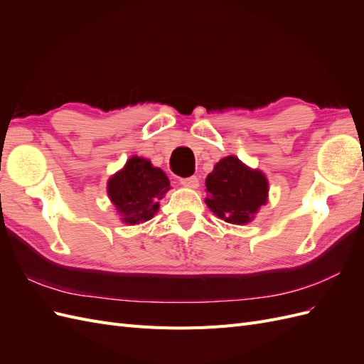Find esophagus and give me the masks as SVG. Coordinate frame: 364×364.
Wrapping results in <instances>:
<instances>
[{
    "mask_svg": "<svg viewBox=\"0 0 364 364\" xmlns=\"http://www.w3.org/2000/svg\"><path fill=\"white\" fill-rule=\"evenodd\" d=\"M181 185L186 186V188L196 190V188H199V178H197V176H191V178L181 179Z\"/></svg>",
    "mask_w": 364,
    "mask_h": 364,
    "instance_id": "obj_1",
    "label": "esophagus"
}]
</instances>
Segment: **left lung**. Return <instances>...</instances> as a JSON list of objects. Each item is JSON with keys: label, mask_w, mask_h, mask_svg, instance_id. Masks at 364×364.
<instances>
[{"label": "left lung", "mask_w": 364, "mask_h": 364, "mask_svg": "<svg viewBox=\"0 0 364 364\" xmlns=\"http://www.w3.org/2000/svg\"><path fill=\"white\" fill-rule=\"evenodd\" d=\"M206 206L230 225L250 223L267 203L269 181L261 170L250 168L237 156L220 159L206 176Z\"/></svg>", "instance_id": "obj_1"}]
</instances>
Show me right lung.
Returning a JSON list of instances; mask_svg holds the SVG:
<instances>
[{
    "label": "right lung",
    "mask_w": 364,
    "mask_h": 364,
    "mask_svg": "<svg viewBox=\"0 0 364 364\" xmlns=\"http://www.w3.org/2000/svg\"><path fill=\"white\" fill-rule=\"evenodd\" d=\"M170 181L159 167L141 156H132L107 181V196L119 220L127 226L147 222L159 211V200L170 191Z\"/></svg>",
    "instance_id": "add662e5"
}]
</instances>
